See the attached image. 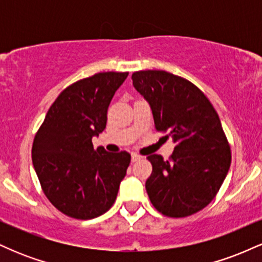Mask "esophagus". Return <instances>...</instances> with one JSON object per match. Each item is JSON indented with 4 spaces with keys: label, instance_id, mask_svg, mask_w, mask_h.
Wrapping results in <instances>:
<instances>
[{
    "label": "esophagus",
    "instance_id": "esophagus-1",
    "mask_svg": "<svg viewBox=\"0 0 262 262\" xmlns=\"http://www.w3.org/2000/svg\"><path fill=\"white\" fill-rule=\"evenodd\" d=\"M140 159H141V156H140V155L135 154V152H133V154H132V161H133V162L138 161V160H140Z\"/></svg>",
    "mask_w": 262,
    "mask_h": 262
}]
</instances>
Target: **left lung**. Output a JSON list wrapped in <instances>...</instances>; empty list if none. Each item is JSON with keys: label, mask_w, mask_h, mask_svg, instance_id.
<instances>
[{"label": "left lung", "mask_w": 262, "mask_h": 262, "mask_svg": "<svg viewBox=\"0 0 262 262\" xmlns=\"http://www.w3.org/2000/svg\"><path fill=\"white\" fill-rule=\"evenodd\" d=\"M132 80L149 102L156 130L167 132L176 144L169 160L148 156L150 202L166 217L194 214L212 202L230 167V146L218 113L196 85L167 71H137Z\"/></svg>", "instance_id": "8db88e82"}]
</instances>
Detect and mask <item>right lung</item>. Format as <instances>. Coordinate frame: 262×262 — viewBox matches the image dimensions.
Here are the masks:
<instances>
[{
	"label": "right lung",
	"instance_id": "right-lung-1",
	"mask_svg": "<svg viewBox=\"0 0 262 262\" xmlns=\"http://www.w3.org/2000/svg\"><path fill=\"white\" fill-rule=\"evenodd\" d=\"M127 76L98 73L66 87L35 134L32 160L41 189L69 217L85 221L106 213L127 173L129 152L113 154L92 144L106 128L108 106Z\"/></svg>",
	"mask_w": 262,
	"mask_h": 262
}]
</instances>
